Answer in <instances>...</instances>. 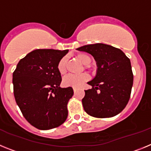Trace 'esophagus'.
<instances>
[{
	"instance_id": "esophagus-1",
	"label": "esophagus",
	"mask_w": 151,
	"mask_h": 151,
	"mask_svg": "<svg viewBox=\"0 0 151 151\" xmlns=\"http://www.w3.org/2000/svg\"><path fill=\"white\" fill-rule=\"evenodd\" d=\"M76 90H77L76 88H73V91H74V92H75V91H76Z\"/></svg>"
}]
</instances>
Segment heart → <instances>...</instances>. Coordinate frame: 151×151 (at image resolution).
I'll list each match as a JSON object with an SVG mask.
<instances>
[{
    "label": "heart",
    "mask_w": 151,
    "mask_h": 151,
    "mask_svg": "<svg viewBox=\"0 0 151 151\" xmlns=\"http://www.w3.org/2000/svg\"><path fill=\"white\" fill-rule=\"evenodd\" d=\"M76 58L80 63L85 66H88L91 63V57L86 54H78L76 55ZM57 69L61 75H63L66 72V57H64L60 60L57 64ZM89 78L88 75L86 73H82L80 75H68L63 79V84L66 87L78 88L85 82Z\"/></svg>",
    "instance_id": "heart-1"
}]
</instances>
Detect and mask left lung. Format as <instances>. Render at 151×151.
I'll use <instances>...</instances> for the list:
<instances>
[{
    "mask_svg": "<svg viewBox=\"0 0 151 151\" xmlns=\"http://www.w3.org/2000/svg\"><path fill=\"white\" fill-rule=\"evenodd\" d=\"M77 50L93 56L97 64L96 76L88 82L84 110L97 118H109L123 110L130 98L133 73L130 60L120 49L102 43L85 45Z\"/></svg>",
    "mask_w": 151,
    "mask_h": 151,
    "instance_id": "8db88e82",
    "label": "left lung"
}]
</instances>
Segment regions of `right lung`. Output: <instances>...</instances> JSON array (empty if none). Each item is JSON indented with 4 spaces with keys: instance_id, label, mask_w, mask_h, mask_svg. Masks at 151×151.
I'll use <instances>...</instances> for the list:
<instances>
[{
    "instance_id": "right-lung-1",
    "label": "right lung",
    "mask_w": 151,
    "mask_h": 151,
    "mask_svg": "<svg viewBox=\"0 0 151 151\" xmlns=\"http://www.w3.org/2000/svg\"><path fill=\"white\" fill-rule=\"evenodd\" d=\"M69 50L38 49L21 59L13 73L16 102L26 120L41 130L62 125L68 116L72 87L60 88V60Z\"/></svg>"
}]
</instances>
